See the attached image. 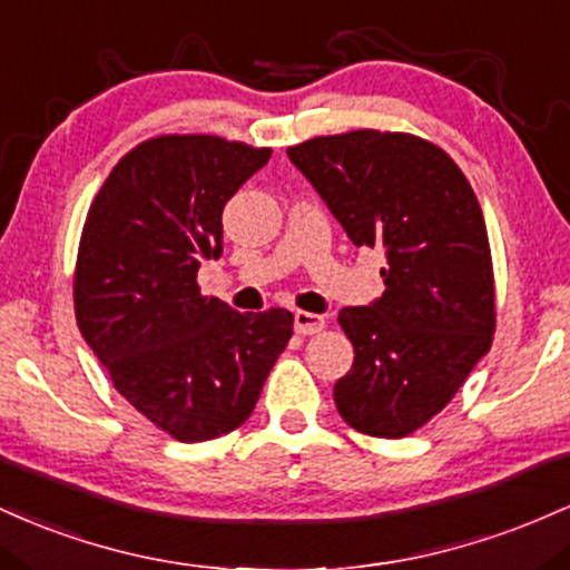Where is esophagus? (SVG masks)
Segmentation results:
<instances>
[{"instance_id":"esophagus-1","label":"esophagus","mask_w":570,"mask_h":570,"mask_svg":"<svg viewBox=\"0 0 570 570\" xmlns=\"http://www.w3.org/2000/svg\"><path fill=\"white\" fill-rule=\"evenodd\" d=\"M293 323H296V334H302V336L320 334V331L325 328V317L315 315V312H302V309H298L296 315H293Z\"/></svg>"}]
</instances>
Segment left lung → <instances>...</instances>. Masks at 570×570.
<instances>
[{
	"instance_id": "8db88e82",
	"label": "left lung",
	"mask_w": 570,
	"mask_h": 570,
	"mask_svg": "<svg viewBox=\"0 0 570 570\" xmlns=\"http://www.w3.org/2000/svg\"><path fill=\"white\" fill-rule=\"evenodd\" d=\"M353 245L382 247L385 293L344 306L355 347L336 382L357 433L404 439L452 401L495 334V279L482 207L439 145L357 129L287 147Z\"/></svg>"
}]
</instances>
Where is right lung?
Wrapping results in <instances>:
<instances>
[{
    "mask_svg": "<svg viewBox=\"0 0 570 570\" xmlns=\"http://www.w3.org/2000/svg\"><path fill=\"white\" fill-rule=\"evenodd\" d=\"M272 147L161 134L131 147L99 188L75 266V317L115 390L171 439L232 433L253 414L293 336L287 309L236 312L202 296L223 253V207Z\"/></svg>",
    "mask_w": 570,
    "mask_h": 570,
    "instance_id": "add662e5",
    "label": "right lung"
}]
</instances>
